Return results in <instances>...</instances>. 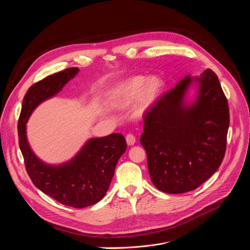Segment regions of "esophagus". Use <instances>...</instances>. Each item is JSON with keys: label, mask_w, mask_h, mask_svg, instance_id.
Instances as JSON below:
<instances>
[{"label": "esophagus", "mask_w": 250, "mask_h": 250, "mask_svg": "<svg viewBox=\"0 0 250 250\" xmlns=\"http://www.w3.org/2000/svg\"><path fill=\"white\" fill-rule=\"evenodd\" d=\"M125 140H126L127 146H133L135 144V136L132 135V134H127L125 136Z\"/></svg>", "instance_id": "obj_1"}]
</instances>
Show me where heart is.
Masks as SVG:
<instances>
[{
    "label": "heart",
    "mask_w": 250,
    "mask_h": 250,
    "mask_svg": "<svg viewBox=\"0 0 250 250\" xmlns=\"http://www.w3.org/2000/svg\"><path fill=\"white\" fill-rule=\"evenodd\" d=\"M164 90L159 76L134 75L114 87L108 94V101L115 109L125 110L135 102L132 117L144 118L158 102Z\"/></svg>",
    "instance_id": "1"
}]
</instances>
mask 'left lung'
I'll return each mask as SVG.
<instances>
[{
    "label": "left lung",
    "instance_id": "1",
    "mask_svg": "<svg viewBox=\"0 0 250 250\" xmlns=\"http://www.w3.org/2000/svg\"><path fill=\"white\" fill-rule=\"evenodd\" d=\"M229 125L228 101L215 72L186 75L145 116L140 144L153 185L168 194L197 189L219 169Z\"/></svg>",
    "mask_w": 250,
    "mask_h": 250
}]
</instances>
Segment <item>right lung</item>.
Listing matches in <instances>:
<instances>
[{"instance_id": "add662e5", "label": "right lung", "mask_w": 250, "mask_h": 250, "mask_svg": "<svg viewBox=\"0 0 250 250\" xmlns=\"http://www.w3.org/2000/svg\"><path fill=\"white\" fill-rule=\"evenodd\" d=\"M78 73V68L65 69L32 85L22 101L18 131L25 169L34 186L65 206L81 208L100 202L108 191L118 161L126 149L124 135L90 138L73 158L60 164L39 158L26 136V123L32 112Z\"/></svg>"}]
</instances>
